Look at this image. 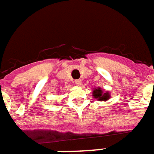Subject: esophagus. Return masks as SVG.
Wrapping results in <instances>:
<instances>
[{
  "label": "esophagus",
  "instance_id": "1",
  "mask_svg": "<svg viewBox=\"0 0 154 154\" xmlns=\"http://www.w3.org/2000/svg\"><path fill=\"white\" fill-rule=\"evenodd\" d=\"M82 81L80 80V79H77V80H75V84L76 85H80L81 84Z\"/></svg>",
  "mask_w": 154,
  "mask_h": 154
}]
</instances>
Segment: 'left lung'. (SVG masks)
<instances>
[{
	"instance_id": "8db88e82",
	"label": "left lung",
	"mask_w": 154,
	"mask_h": 154,
	"mask_svg": "<svg viewBox=\"0 0 154 154\" xmlns=\"http://www.w3.org/2000/svg\"><path fill=\"white\" fill-rule=\"evenodd\" d=\"M94 94V97L96 98V99H99V100H103V101H105L107 100L109 98V93H103V91L101 90V88H97L95 89L93 92Z\"/></svg>"
}]
</instances>
